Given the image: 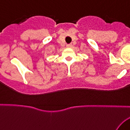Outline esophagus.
<instances>
[{
  "label": "esophagus",
  "instance_id": "obj_1",
  "mask_svg": "<svg viewBox=\"0 0 130 130\" xmlns=\"http://www.w3.org/2000/svg\"><path fill=\"white\" fill-rule=\"evenodd\" d=\"M67 46L68 48H71V47H72V44H67Z\"/></svg>",
  "mask_w": 130,
  "mask_h": 130
}]
</instances>
